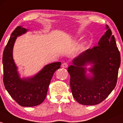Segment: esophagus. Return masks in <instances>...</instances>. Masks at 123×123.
Returning a JSON list of instances; mask_svg holds the SVG:
<instances>
[{"instance_id":"obj_1","label":"esophagus","mask_w":123,"mask_h":123,"mask_svg":"<svg viewBox=\"0 0 123 123\" xmlns=\"http://www.w3.org/2000/svg\"><path fill=\"white\" fill-rule=\"evenodd\" d=\"M62 68H67L68 67V64H67L66 63H64L62 64Z\"/></svg>"}]
</instances>
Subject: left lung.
Returning a JSON list of instances; mask_svg holds the SVG:
<instances>
[{"label": "left lung", "mask_w": 123, "mask_h": 123, "mask_svg": "<svg viewBox=\"0 0 123 123\" xmlns=\"http://www.w3.org/2000/svg\"><path fill=\"white\" fill-rule=\"evenodd\" d=\"M108 28L98 45L88 49L74 59L68 68L72 93L76 101L84 105H94L104 101L116 87L121 63L120 53L114 35ZM94 64L91 78L85 76L83 66Z\"/></svg>", "instance_id": "1"}]
</instances>
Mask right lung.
Here are the masks:
<instances>
[{
    "label": "right lung",
    "mask_w": 123,
    "mask_h": 123,
    "mask_svg": "<svg viewBox=\"0 0 123 123\" xmlns=\"http://www.w3.org/2000/svg\"><path fill=\"white\" fill-rule=\"evenodd\" d=\"M26 29L17 26L11 34L3 53V83L11 97L22 107L38 105L45 99L51 79L55 70L61 66L55 62L45 66L36 76L21 79L16 71L12 57V50L18 36L26 32Z\"/></svg>",
    "instance_id": "add662e5"
}]
</instances>
